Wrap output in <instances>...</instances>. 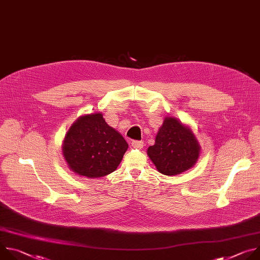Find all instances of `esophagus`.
<instances>
[{
    "label": "esophagus",
    "instance_id": "34e87169",
    "mask_svg": "<svg viewBox=\"0 0 260 260\" xmlns=\"http://www.w3.org/2000/svg\"><path fill=\"white\" fill-rule=\"evenodd\" d=\"M144 145V142L143 141H137V140H134L132 141V146L134 148H142Z\"/></svg>",
    "mask_w": 260,
    "mask_h": 260
}]
</instances>
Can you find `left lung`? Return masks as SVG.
Masks as SVG:
<instances>
[{
  "mask_svg": "<svg viewBox=\"0 0 260 260\" xmlns=\"http://www.w3.org/2000/svg\"><path fill=\"white\" fill-rule=\"evenodd\" d=\"M147 154L159 173L174 176L194 166L200 145L188 127L173 117H167L156 135L155 144L148 148Z\"/></svg>",
  "mask_w": 260,
  "mask_h": 260,
  "instance_id": "1",
  "label": "left lung"
}]
</instances>
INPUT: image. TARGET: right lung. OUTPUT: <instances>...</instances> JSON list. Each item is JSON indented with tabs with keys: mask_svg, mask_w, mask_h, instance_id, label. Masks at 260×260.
<instances>
[{
	"mask_svg": "<svg viewBox=\"0 0 260 260\" xmlns=\"http://www.w3.org/2000/svg\"><path fill=\"white\" fill-rule=\"evenodd\" d=\"M128 144L101 113L79 117L66 135L62 153L70 169L88 178L114 172Z\"/></svg>",
	"mask_w": 260,
	"mask_h": 260,
	"instance_id": "add662e5",
	"label": "right lung"
}]
</instances>
